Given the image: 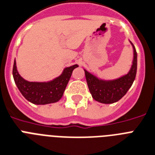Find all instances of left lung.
<instances>
[{"label":"left lung","instance_id":"obj_1","mask_svg":"<svg viewBox=\"0 0 155 155\" xmlns=\"http://www.w3.org/2000/svg\"><path fill=\"white\" fill-rule=\"evenodd\" d=\"M130 44L134 50V59L127 74L115 80H105L96 77L84 69L89 91L95 101L106 104L115 103L121 99L131 87L136 76L137 52L134 45L131 42Z\"/></svg>","mask_w":155,"mask_h":155}]
</instances>
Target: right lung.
I'll use <instances>...</instances> for the list:
<instances>
[{"label": "right lung", "instance_id": "add662e5", "mask_svg": "<svg viewBox=\"0 0 155 155\" xmlns=\"http://www.w3.org/2000/svg\"><path fill=\"white\" fill-rule=\"evenodd\" d=\"M77 64L64 69L61 75L48 82H29L21 77L17 71L16 60H14L12 75L15 84L24 97L28 101L36 105L56 103L64 95L72 71Z\"/></svg>", "mask_w": 155, "mask_h": 155}]
</instances>
